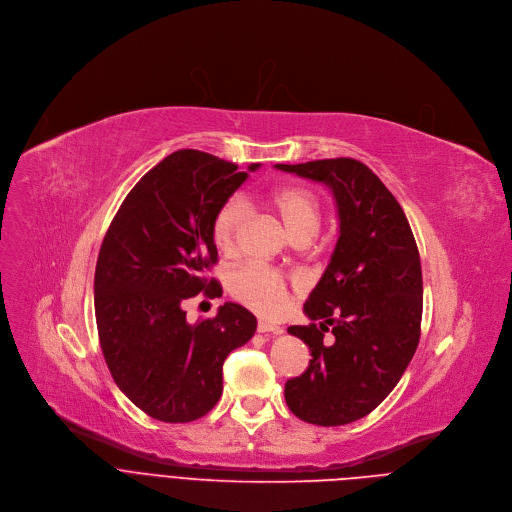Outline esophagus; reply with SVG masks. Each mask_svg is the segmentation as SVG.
Wrapping results in <instances>:
<instances>
[{
    "mask_svg": "<svg viewBox=\"0 0 512 512\" xmlns=\"http://www.w3.org/2000/svg\"><path fill=\"white\" fill-rule=\"evenodd\" d=\"M257 331L259 333H271V335H282L284 333L280 327H275V324H271L267 320H259L257 322Z\"/></svg>",
    "mask_w": 512,
    "mask_h": 512,
    "instance_id": "34e87169",
    "label": "esophagus"
}]
</instances>
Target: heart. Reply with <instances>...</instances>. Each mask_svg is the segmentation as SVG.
<instances>
[{"label":"heart","mask_w":512,"mask_h":512,"mask_svg":"<svg viewBox=\"0 0 512 512\" xmlns=\"http://www.w3.org/2000/svg\"><path fill=\"white\" fill-rule=\"evenodd\" d=\"M271 206L280 214L290 237L314 235L320 222V202L318 198L304 188H286L275 192ZM247 218V204L241 198L226 200L212 220V239L214 245L230 253L237 245L239 230ZM232 294L237 300L253 308L263 316H277L286 310V286L284 277L261 265L247 263L232 273L230 280Z\"/></svg>","instance_id":"b5f03b06"}]
</instances>
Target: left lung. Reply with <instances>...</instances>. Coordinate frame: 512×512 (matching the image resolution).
Masks as SVG:
<instances>
[{
  "label": "left lung",
  "mask_w": 512,
  "mask_h": 512,
  "mask_svg": "<svg viewBox=\"0 0 512 512\" xmlns=\"http://www.w3.org/2000/svg\"><path fill=\"white\" fill-rule=\"evenodd\" d=\"M275 169L327 185L339 216L335 251L304 304L318 327L288 329L312 359L286 382V402L306 423L349 425L384 402L416 351L421 257L400 204L363 163L341 157ZM329 330L336 337L322 342Z\"/></svg>",
  "instance_id": "obj_1"
}]
</instances>
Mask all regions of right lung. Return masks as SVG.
Masks as SVG:
<instances>
[{
    "instance_id": "1",
    "label": "right lung",
    "mask_w": 512,
    "mask_h": 512,
    "mask_svg": "<svg viewBox=\"0 0 512 512\" xmlns=\"http://www.w3.org/2000/svg\"><path fill=\"white\" fill-rule=\"evenodd\" d=\"M247 171L183 149L138 181L102 243L94 304L102 351L124 396L163 423H190L222 396V363L257 329V318L226 302L190 324L181 302L220 296L204 271L216 263L212 220L247 181Z\"/></svg>"
}]
</instances>
